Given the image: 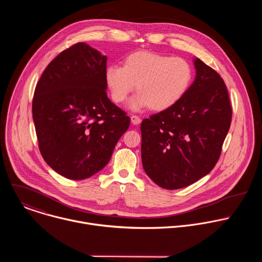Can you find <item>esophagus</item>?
Returning <instances> with one entry per match:
<instances>
[{
    "label": "esophagus",
    "mask_w": 262,
    "mask_h": 262,
    "mask_svg": "<svg viewBox=\"0 0 262 262\" xmlns=\"http://www.w3.org/2000/svg\"><path fill=\"white\" fill-rule=\"evenodd\" d=\"M130 121H132V123H133L134 125H138V124L141 123V118L138 117V116H136V115H132V116H130Z\"/></svg>",
    "instance_id": "1"
}]
</instances>
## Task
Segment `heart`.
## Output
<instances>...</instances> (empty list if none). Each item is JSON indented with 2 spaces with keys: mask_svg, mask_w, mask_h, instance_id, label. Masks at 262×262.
Wrapping results in <instances>:
<instances>
[{
  "mask_svg": "<svg viewBox=\"0 0 262 262\" xmlns=\"http://www.w3.org/2000/svg\"><path fill=\"white\" fill-rule=\"evenodd\" d=\"M192 79V67L183 58L148 51L132 53L123 66L113 64L104 70V81L115 102L124 101L137 85L139 93L128 103L134 111L146 106L156 112L170 108L189 90Z\"/></svg>",
  "mask_w": 262,
  "mask_h": 262,
  "instance_id": "heart-1",
  "label": "heart"
}]
</instances>
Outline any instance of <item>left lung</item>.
<instances>
[{
    "label": "left lung",
    "instance_id": "obj_1",
    "mask_svg": "<svg viewBox=\"0 0 262 262\" xmlns=\"http://www.w3.org/2000/svg\"><path fill=\"white\" fill-rule=\"evenodd\" d=\"M194 65L196 77L184 96L141 124L143 168L167 190L185 188L212 170L231 123L223 79L199 58Z\"/></svg>",
    "mask_w": 262,
    "mask_h": 262
}]
</instances>
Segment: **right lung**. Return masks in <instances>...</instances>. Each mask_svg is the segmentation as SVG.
<instances>
[{"mask_svg": "<svg viewBox=\"0 0 262 262\" xmlns=\"http://www.w3.org/2000/svg\"><path fill=\"white\" fill-rule=\"evenodd\" d=\"M106 56L85 42L59 54L37 83L33 121L43 160L82 180L108 163L129 117L106 95Z\"/></svg>", "mask_w": 262, "mask_h": 262, "instance_id": "right-lung-1", "label": "right lung"}]
</instances>
